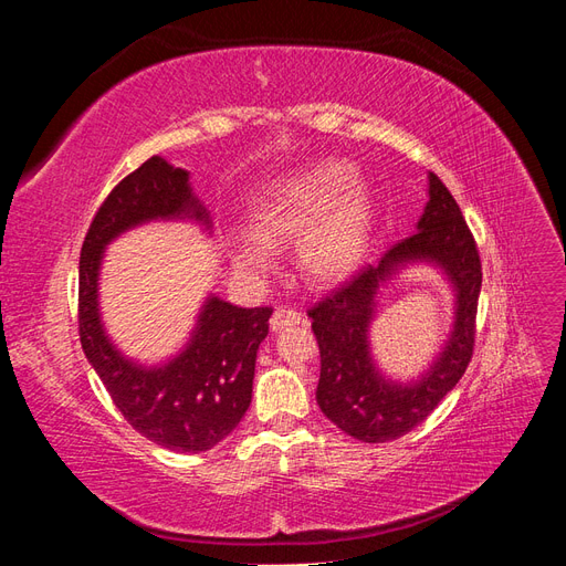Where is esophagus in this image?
<instances>
[{
    "mask_svg": "<svg viewBox=\"0 0 566 566\" xmlns=\"http://www.w3.org/2000/svg\"><path fill=\"white\" fill-rule=\"evenodd\" d=\"M269 323H271V331L279 333V331L287 328V325L302 323V314L295 312V310H287V306H279V310L273 312V316H271Z\"/></svg>",
    "mask_w": 566,
    "mask_h": 566,
    "instance_id": "obj_1",
    "label": "esophagus"
}]
</instances>
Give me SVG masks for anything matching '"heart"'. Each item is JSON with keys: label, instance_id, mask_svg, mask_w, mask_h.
Instances as JSON below:
<instances>
[{"label": "heart", "instance_id": "b5f03b06", "mask_svg": "<svg viewBox=\"0 0 566 566\" xmlns=\"http://www.w3.org/2000/svg\"><path fill=\"white\" fill-rule=\"evenodd\" d=\"M254 235H235L231 260L243 276L271 269L269 245L297 241L295 262L312 283H335L361 264L373 202L347 165L321 163L271 181L252 210Z\"/></svg>", "mask_w": 566, "mask_h": 566}]
</instances>
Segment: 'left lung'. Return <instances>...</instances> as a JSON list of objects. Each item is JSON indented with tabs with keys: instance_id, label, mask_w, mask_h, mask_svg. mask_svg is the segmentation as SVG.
<instances>
[{
	"instance_id": "obj_1",
	"label": "left lung",
	"mask_w": 566,
	"mask_h": 566,
	"mask_svg": "<svg viewBox=\"0 0 566 566\" xmlns=\"http://www.w3.org/2000/svg\"><path fill=\"white\" fill-rule=\"evenodd\" d=\"M432 261L457 287V323L448 347L420 381L394 386L371 366L367 325L377 287L399 265ZM482 290V260L474 235L455 198L430 172V200L418 231L385 252L378 266H364L310 312L321 349L316 401L342 432L368 443L408 434L458 385L470 366L476 333V304Z\"/></svg>"
}]
</instances>
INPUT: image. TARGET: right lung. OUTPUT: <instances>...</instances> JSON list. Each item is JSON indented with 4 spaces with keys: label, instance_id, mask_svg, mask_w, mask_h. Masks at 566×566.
Wrapping results in <instances>:
<instances>
[{
    "label": "right lung",
    "instance_id": "right-lung-1",
    "mask_svg": "<svg viewBox=\"0 0 566 566\" xmlns=\"http://www.w3.org/2000/svg\"><path fill=\"white\" fill-rule=\"evenodd\" d=\"M188 217L210 227V214L188 186V172L153 156L119 181L96 210L80 254V342L119 413L158 447L200 453L229 437L252 401L256 349L269 333L271 306L243 310L219 297L205 302L186 349L160 368L119 354L98 316L104 248L150 219Z\"/></svg>",
    "mask_w": 566,
    "mask_h": 566
}]
</instances>
